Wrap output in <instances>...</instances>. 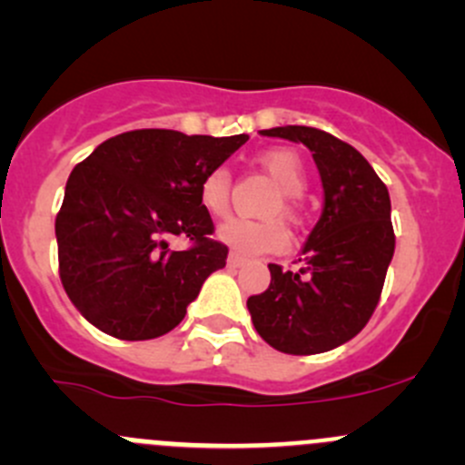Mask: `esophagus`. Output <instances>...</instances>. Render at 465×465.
Listing matches in <instances>:
<instances>
[{"mask_svg": "<svg viewBox=\"0 0 465 465\" xmlns=\"http://www.w3.org/2000/svg\"><path fill=\"white\" fill-rule=\"evenodd\" d=\"M227 265L229 267H241V265H245V259H242L241 254H236V252H232V254H229V259H227Z\"/></svg>", "mask_w": 465, "mask_h": 465, "instance_id": "1", "label": "esophagus"}]
</instances>
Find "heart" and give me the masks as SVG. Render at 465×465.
Segmentation results:
<instances>
[{"instance_id":"b5f03b06","label":"heart","mask_w":465,"mask_h":465,"mask_svg":"<svg viewBox=\"0 0 465 465\" xmlns=\"http://www.w3.org/2000/svg\"><path fill=\"white\" fill-rule=\"evenodd\" d=\"M261 166L279 184V195L267 204L265 215H283L297 220V195L306 189V168L302 157L290 148H270L261 153ZM200 204L213 218H223L232 200V177L224 168H213L200 182ZM218 238L232 250L247 256L276 254L288 247V229L279 220H241L232 218L220 224Z\"/></svg>"}]
</instances>
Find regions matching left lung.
<instances>
[{"label": "left lung", "instance_id": "8db88e82", "mask_svg": "<svg viewBox=\"0 0 465 465\" xmlns=\"http://www.w3.org/2000/svg\"><path fill=\"white\" fill-rule=\"evenodd\" d=\"M261 133L311 148L323 211L303 245L302 267L270 262V288L247 299V308L272 349L323 353L358 335L376 311L396 247L391 200L371 163L341 139L308 125Z\"/></svg>", "mask_w": 465, "mask_h": 465}]
</instances>
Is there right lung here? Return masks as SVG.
Wrapping results in <instances>:
<instances>
[{
  "instance_id": "right-lung-1",
  "label": "right lung",
  "mask_w": 465,
  "mask_h": 465,
  "mask_svg": "<svg viewBox=\"0 0 465 465\" xmlns=\"http://www.w3.org/2000/svg\"><path fill=\"white\" fill-rule=\"evenodd\" d=\"M177 130H130L107 139L72 171L55 215L58 270L74 306L116 340L166 335L211 272L227 262L200 182L247 142ZM186 235L173 252L165 241Z\"/></svg>"
}]
</instances>
